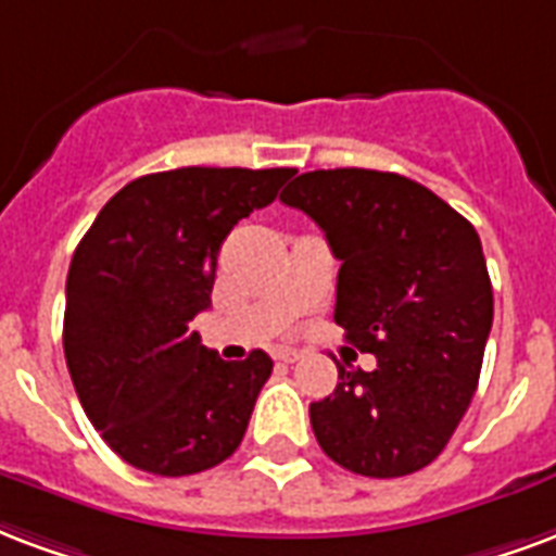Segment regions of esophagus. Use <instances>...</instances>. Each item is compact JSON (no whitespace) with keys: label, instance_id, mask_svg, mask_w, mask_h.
<instances>
[{"label":"esophagus","instance_id":"1","mask_svg":"<svg viewBox=\"0 0 556 556\" xmlns=\"http://www.w3.org/2000/svg\"><path fill=\"white\" fill-rule=\"evenodd\" d=\"M274 359L282 362V365H294V362L300 359V353H298V351H291V348H282V351L274 353Z\"/></svg>","mask_w":556,"mask_h":556}]
</instances>
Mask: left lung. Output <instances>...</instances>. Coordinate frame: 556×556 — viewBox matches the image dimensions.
<instances>
[{"label":"left lung","instance_id":"8db88e82","mask_svg":"<svg viewBox=\"0 0 556 556\" xmlns=\"http://www.w3.org/2000/svg\"><path fill=\"white\" fill-rule=\"evenodd\" d=\"M324 229L339 258L336 324L374 371L339 365L309 406L332 463L404 477L442 454L475 397L492 330V282L475 226L406 176L336 167L279 194Z\"/></svg>","mask_w":556,"mask_h":556}]
</instances>
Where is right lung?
Returning a JSON list of instances; mask_svg holds the SVG:
<instances>
[{
    "instance_id": "obj_1",
    "label": "right lung",
    "mask_w": 556,
    "mask_h": 556,
    "mask_svg": "<svg viewBox=\"0 0 556 556\" xmlns=\"http://www.w3.org/2000/svg\"><path fill=\"white\" fill-rule=\"evenodd\" d=\"M291 167H179L135 179L73 253L64 356L90 425L129 466L159 477L236 454L262 386L265 351L224 362L191 320L212 306L232 226L277 200Z\"/></svg>"
}]
</instances>
